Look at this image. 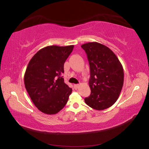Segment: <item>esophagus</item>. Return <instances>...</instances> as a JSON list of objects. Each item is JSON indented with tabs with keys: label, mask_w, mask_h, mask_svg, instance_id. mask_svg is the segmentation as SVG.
<instances>
[{
	"label": "esophagus",
	"mask_w": 149,
	"mask_h": 149,
	"mask_svg": "<svg viewBox=\"0 0 149 149\" xmlns=\"http://www.w3.org/2000/svg\"><path fill=\"white\" fill-rule=\"evenodd\" d=\"M74 87L75 89H77V88H78L79 87V84H74Z\"/></svg>",
	"instance_id": "34e87169"
}]
</instances>
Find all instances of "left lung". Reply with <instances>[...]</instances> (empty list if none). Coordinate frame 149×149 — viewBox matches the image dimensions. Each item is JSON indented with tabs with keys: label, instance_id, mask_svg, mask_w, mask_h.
<instances>
[{
	"label": "left lung",
	"instance_id": "obj_1",
	"mask_svg": "<svg viewBox=\"0 0 149 149\" xmlns=\"http://www.w3.org/2000/svg\"><path fill=\"white\" fill-rule=\"evenodd\" d=\"M81 47L86 53L90 68L91 94L84 101L94 109H106L115 103L121 92L122 65L112 50L102 44L89 42Z\"/></svg>",
	"mask_w": 149,
	"mask_h": 149
}]
</instances>
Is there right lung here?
I'll use <instances>...</instances> for the list:
<instances>
[{
    "label": "right lung",
    "instance_id": "right-lung-1",
    "mask_svg": "<svg viewBox=\"0 0 149 149\" xmlns=\"http://www.w3.org/2000/svg\"><path fill=\"white\" fill-rule=\"evenodd\" d=\"M74 45L48 46L40 50L28 64L24 75L25 87L34 105L48 115L61 111L72 89L64 82V63Z\"/></svg>",
    "mask_w": 149,
    "mask_h": 149
}]
</instances>
